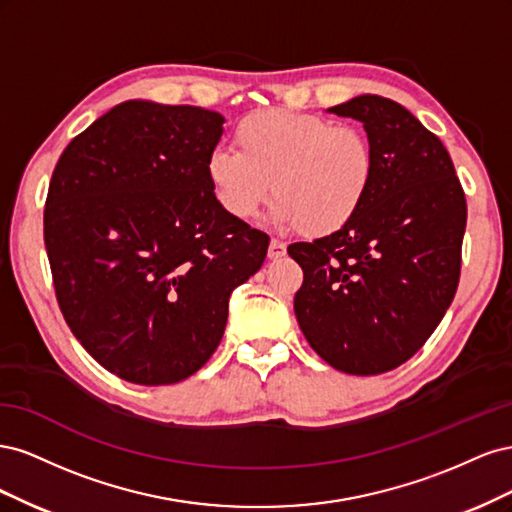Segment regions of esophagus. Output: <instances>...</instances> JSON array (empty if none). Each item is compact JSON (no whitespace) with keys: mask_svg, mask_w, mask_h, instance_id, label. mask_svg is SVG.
<instances>
[{"mask_svg":"<svg viewBox=\"0 0 512 512\" xmlns=\"http://www.w3.org/2000/svg\"><path fill=\"white\" fill-rule=\"evenodd\" d=\"M284 254H286V243L280 241V239H271V243H269V258L277 260V258H282Z\"/></svg>","mask_w":512,"mask_h":512,"instance_id":"obj_1","label":"esophagus"}]
</instances>
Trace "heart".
Listing matches in <instances>:
<instances>
[{
  "label": "heart",
  "instance_id": "b5f03b06",
  "mask_svg": "<svg viewBox=\"0 0 512 512\" xmlns=\"http://www.w3.org/2000/svg\"><path fill=\"white\" fill-rule=\"evenodd\" d=\"M235 149H215L207 177L222 209L250 220L273 188V220L307 237L348 226L365 205L376 173L367 134L322 115L267 108L235 130Z\"/></svg>",
  "mask_w": 512,
  "mask_h": 512
}]
</instances>
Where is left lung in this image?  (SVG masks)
Segmentation results:
<instances>
[{"label": "left lung", "mask_w": 512, "mask_h": 512, "mask_svg": "<svg viewBox=\"0 0 512 512\" xmlns=\"http://www.w3.org/2000/svg\"><path fill=\"white\" fill-rule=\"evenodd\" d=\"M329 111L363 123L376 173L348 226L288 245L303 269L294 314L331 367L376 376L421 350L453 303L468 205L446 147L404 106L367 94Z\"/></svg>", "instance_id": "8db88e82"}]
</instances>
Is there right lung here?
<instances>
[{
    "mask_svg": "<svg viewBox=\"0 0 512 512\" xmlns=\"http://www.w3.org/2000/svg\"><path fill=\"white\" fill-rule=\"evenodd\" d=\"M224 117L128 100L74 136L53 170L44 245L70 331L111 374L175 384L220 346L228 297L269 237L228 215L207 177Z\"/></svg>",
    "mask_w": 512,
    "mask_h": 512,
    "instance_id": "add662e5",
    "label": "right lung"
}]
</instances>
